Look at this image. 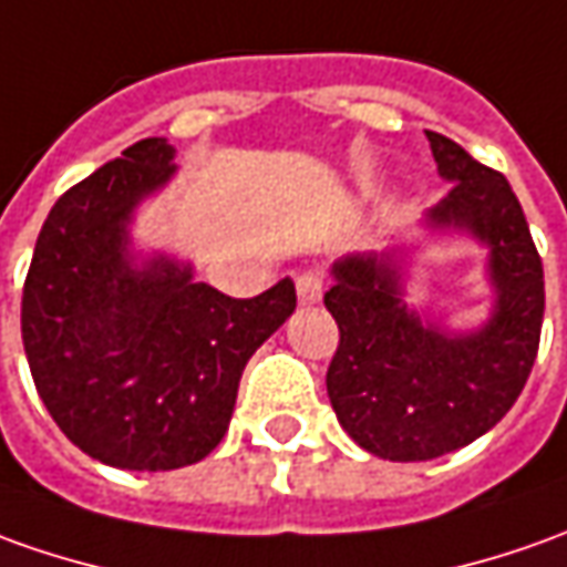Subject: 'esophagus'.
<instances>
[{
  "mask_svg": "<svg viewBox=\"0 0 567 567\" xmlns=\"http://www.w3.org/2000/svg\"><path fill=\"white\" fill-rule=\"evenodd\" d=\"M319 298H322V276H319V272H313V269L300 272L298 276V300L300 303H316Z\"/></svg>",
  "mask_w": 567,
  "mask_h": 567,
  "instance_id": "1",
  "label": "esophagus"
}]
</instances>
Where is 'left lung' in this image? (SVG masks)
Wrapping results in <instances>:
<instances>
[{"instance_id": "left-lung-1", "label": "left lung", "mask_w": 567, "mask_h": 567, "mask_svg": "<svg viewBox=\"0 0 567 567\" xmlns=\"http://www.w3.org/2000/svg\"><path fill=\"white\" fill-rule=\"evenodd\" d=\"M437 173L453 188L429 226L460 229L491 248L494 316L477 332L446 334L403 303L388 254L338 260L326 307L338 322L326 388L341 429L372 456L437 460L472 444L509 413L537 360L543 264L525 210L503 173L453 138L425 130Z\"/></svg>"}]
</instances>
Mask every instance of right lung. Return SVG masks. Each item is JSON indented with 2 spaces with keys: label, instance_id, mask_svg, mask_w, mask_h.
Instances as JSON below:
<instances>
[{
  "label": "right lung",
  "instance_id": "1",
  "mask_svg": "<svg viewBox=\"0 0 567 567\" xmlns=\"http://www.w3.org/2000/svg\"><path fill=\"white\" fill-rule=\"evenodd\" d=\"M167 138H142L68 188L37 238L21 298L30 375L68 441L130 472H171L223 441L254 350L298 307L282 279L238 300L152 257L130 219L173 176Z\"/></svg>",
  "mask_w": 567,
  "mask_h": 567
}]
</instances>
